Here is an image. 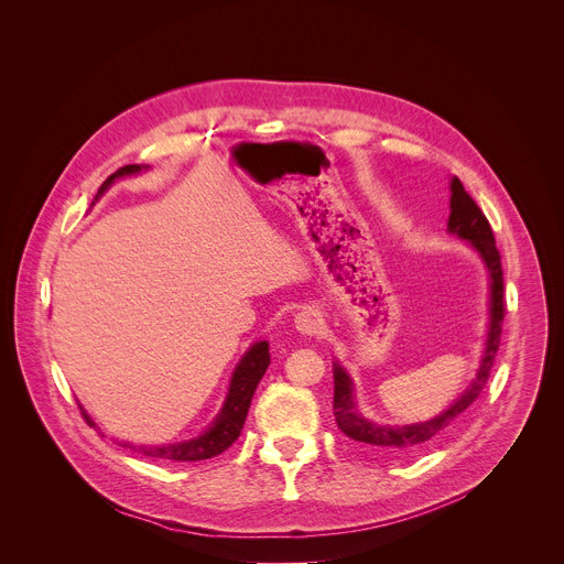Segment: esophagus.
<instances>
[{
	"label": "esophagus",
	"instance_id": "34e87169",
	"mask_svg": "<svg viewBox=\"0 0 564 564\" xmlns=\"http://www.w3.org/2000/svg\"><path fill=\"white\" fill-rule=\"evenodd\" d=\"M294 326L301 335H307V337H314L321 333V326H324V321H321L318 312L312 310V307H305L301 310L296 316H294Z\"/></svg>",
	"mask_w": 564,
	"mask_h": 564
}]
</instances>
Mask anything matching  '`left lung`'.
Masks as SVG:
<instances>
[{
	"instance_id": "obj_1",
	"label": "left lung",
	"mask_w": 564,
	"mask_h": 564,
	"mask_svg": "<svg viewBox=\"0 0 564 564\" xmlns=\"http://www.w3.org/2000/svg\"><path fill=\"white\" fill-rule=\"evenodd\" d=\"M448 231L457 234L464 240H470V246L479 252L481 261L489 268L491 274V328H489V339H487V352L485 359H481L479 372L473 379V383L464 390V394L455 401L451 409H446L442 415L435 420L422 422V424H411V426H377L368 420H364L352 401V386L350 377L346 370L335 364V401H333V411L337 426L355 440L357 444L381 453V455H409L429 444L431 440L440 437L448 426L473 404V401L485 390L496 355L500 348L502 339V324H505V276H502V257L496 248V236L494 229L481 212L477 203L470 198V194L464 189L462 181L455 176L451 183V216H448Z\"/></svg>"
}]
</instances>
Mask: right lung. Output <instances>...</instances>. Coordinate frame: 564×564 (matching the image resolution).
I'll list each match as a JSON object with an SVG mask.
<instances>
[{
	"label": "right lung",
	"instance_id": "right-lung-1",
	"mask_svg": "<svg viewBox=\"0 0 564 564\" xmlns=\"http://www.w3.org/2000/svg\"><path fill=\"white\" fill-rule=\"evenodd\" d=\"M140 172V165H124L118 172H113L100 187L98 194H102L116 178L127 176V174H135ZM270 366V350L268 344H254L250 348V352L243 357V361L238 364L234 377H231V386H229V394L225 406L218 415V420L214 422V426L200 435L198 440L192 442H183V444H170V446H140L133 451L142 453L149 459H160V462H198V459H209L220 455L223 451H227L243 431L250 404H252V397L254 390L261 381V377L265 375ZM85 420L91 424L89 415L83 411ZM94 426V424H91Z\"/></svg>",
	"mask_w": 564,
	"mask_h": 564
}]
</instances>
